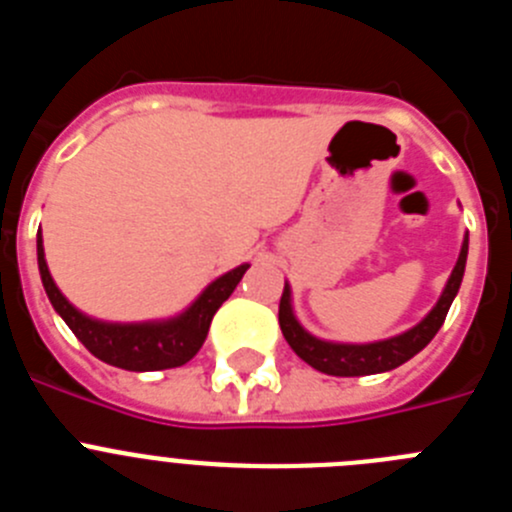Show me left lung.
Masks as SVG:
<instances>
[{"mask_svg": "<svg viewBox=\"0 0 512 512\" xmlns=\"http://www.w3.org/2000/svg\"><path fill=\"white\" fill-rule=\"evenodd\" d=\"M467 251H469V235L464 238L461 246L459 261H456L454 271H451L449 284L443 289L438 305L428 312V318L410 328L402 336L390 338V341L366 343V346H348V343H328L320 338L310 336L302 325L297 323L292 315V305H289V287H284L282 300H279V328H282L284 338L292 346L297 356L305 364H310L318 372L330 374V377H364V374H379L397 369L408 359H413L418 351H423L431 338L436 336L438 328L443 325L449 307L454 302L456 292H459L461 277H464V266H467Z\"/></svg>", "mask_w": 512, "mask_h": 512, "instance_id": "left-lung-1", "label": "left lung"}]
</instances>
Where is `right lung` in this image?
<instances>
[{"instance_id":"obj_1","label":"right lung","mask_w":512,"mask_h":512,"mask_svg":"<svg viewBox=\"0 0 512 512\" xmlns=\"http://www.w3.org/2000/svg\"><path fill=\"white\" fill-rule=\"evenodd\" d=\"M38 266L43 279L45 295L56 307V312L66 320L74 336L97 356L104 364L128 369V372H158V369H174L192 359L202 348L210 330L217 307L223 305L238 282L246 274L248 264L228 271L210 284L184 315L166 323H143V325H112L81 315L69 300L58 292L56 282L43 256V238L38 235Z\"/></svg>"}]
</instances>
